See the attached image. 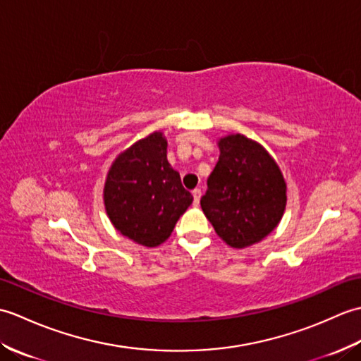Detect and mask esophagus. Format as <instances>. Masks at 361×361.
I'll use <instances>...</instances> for the list:
<instances>
[{
  "label": "esophagus",
  "mask_w": 361,
  "mask_h": 361,
  "mask_svg": "<svg viewBox=\"0 0 361 361\" xmlns=\"http://www.w3.org/2000/svg\"><path fill=\"white\" fill-rule=\"evenodd\" d=\"M192 197H194V204L200 203V197H202V189H194L192 190Z\"/></svg>",
  "instance_id": "obj_1"
}]
</instances>
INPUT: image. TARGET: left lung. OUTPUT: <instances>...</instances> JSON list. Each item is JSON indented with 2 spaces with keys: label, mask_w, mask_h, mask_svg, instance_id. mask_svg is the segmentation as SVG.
<instances>
[{
  "label": "left lung",
  "mask_w": 361,
  "mask_h": 361,
  "mask_svg": "<svg viewBox=\"0 0 361 361\" xmlns=\"http://www.w3.org/2000/svg\"><path fill=\"white\" fill-rule=\"evenodd\" d=\"M219 161L200 204L217 235L233 248L260 242L279 225L287 185L274 158L245 135L219 140Z\"/></svg>",
  "instance_id": "left-lung-1"
}]
</instances>
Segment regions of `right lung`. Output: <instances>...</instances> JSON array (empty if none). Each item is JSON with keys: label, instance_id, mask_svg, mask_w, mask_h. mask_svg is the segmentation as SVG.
I'll use <instances>...</instances> for the list:
<instances>
[{"label": "right lung", "instance_id": "obj_1", "mask_svg": "<svg viewBox=\"0 0 361 361\" xmlns=\"http://www.w3.org/2000/svg\"><path fill=\"white\" fill-rule=\"evenodd\" d=\"M192 200L180 173L167 161L163 132H153L122 150L104 185V204L111 225L147 248L171 237Z\"/></svg>", "mask_w": 361, "mask_h": 361}]
</instances>
